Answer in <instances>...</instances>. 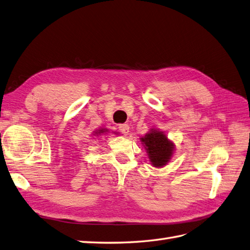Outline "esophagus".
Here are the masks:
<instances>
[{
  "instance_id": "obj_1",
  "label": "esophagus",
  "mask_w": 250,
  "mask_h": 250,
  "mask_svg": "<svg viewBox=\"0 0 250 250\" xmlns=\"http://www.w3.org/2000/svg\"><path fill=\"white\" fill-rule=\"evenodd\" d=\"M119 130L121 131L124 135H127L129 132V125L128 124H120L119 125Z\"/></svg>"
}]
</instances>
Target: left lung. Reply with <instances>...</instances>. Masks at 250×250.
<instances>
[{
    "label": "left lung",
    "instance_id": "1",
    "mask_svg": "<svg viewBox=\"0 0 250 250\" xmlns=\"http://www.w3.org/2000/svg\"><path fill=\"white\" fill-rule=\"evenodd\" d=\"M141 140L148 152L152 165L156 167L166 166L174 152V144L167 140V135L152 129Z\"/></svg>",
    "mask_w": 250,
    "mask_h": 250
}]
</instances>
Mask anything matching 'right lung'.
<instances>
[{"label": "right lung", "mask_w": 250, "mask_h": 250, "mask_svg": "<svg viewBox=\"0 0 250 250\" xmlns=\"http://www.w3.org/2000/svg\"><path fill=\"white\" fill-rule=\"evenodd\" d=\"M105 130H104V129H101V130H99V133H103V132H104ZM97 133V132H96Z\"/></svg>", "instance_id": "add662e5"}]
</instances>
